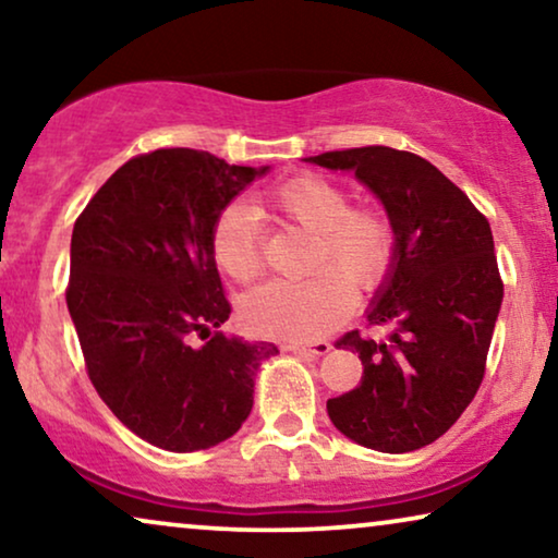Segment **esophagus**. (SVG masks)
<instances>
[{"label": "esophagus", "mask_w": 558, "mask_h": 558, "mask_svg": "<svg viewBox=\"0 0 558 558\" xmlns=\"http://www.w3.org/2000/svg\"><path fill=\"white\" fill-rule=\"evenodd\" d=\"M287 350H292V353H300V355H307V357H319V355H327L332 350V345L327 340H317V342H289Z\"/></svg>", "instance_id": "obj_1"}]
</instances>
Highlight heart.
<instances>
[{
    "mask_svg": "<svg viewBox=\"0 0 558 558\" xmlns=\"http://www.w3.org/2000/svg\"><path fill=\"white\" fill-rule=\"evenodd\" d=\"M310 233L304 279L258 287L241 304L251 332L279 340H310L330 332L350 310V292L368 294L384 284L396 258V226L378 205H350V193L323 174H294L258 195L254 208L231 203L213 228V258L235 284L264 269L262 218Z\"/></svg>",
    "mask_w": 558,
    "mask_h": 558,
    "instance_id": "heart-1",
    "label": "heart"
}]
</instances>
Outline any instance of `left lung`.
<instances>
[{"label":"left lung","mask_w":558,"mask_h":558,"mask_svg":"<svg viewBox=\"0 0 558 558\" xmlns=\"http://www.w3.org/2000/svg\"><path fill=\"white\" fill-rule=\"evenodd\" d=\"M353 170L396 226V258L368 323L388 340L342 335L363 363L361 386L327 401L332 424L376 452H414L439 439L475 399L485 376L502 279L493 231L470 197L424 157L355 147L310 157Z\"/></svg>","instance_id":"8db88e82"}]
</instances>
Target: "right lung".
<instances>
[{
  "label": "right lung",
  "mask_w": 558,
  "mask_h": 558,
  "mask_svg": "<svg viewBox=\"0 0 558 558\" xmlns=\"http://www.w3.org/2000/svg\"><path fill=\"white\" fill-rule=\"evenodd\" d=\"M266 170L155 149L121 165L73 226L65 302L90 384L126 429L167 452L233 437L258 365L277 353L218 330L231 304L210 248L220 210Z\"/></svg>",
  "instance_id": "right-lung-1"
}]
</instances>
